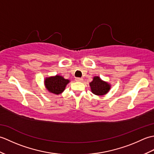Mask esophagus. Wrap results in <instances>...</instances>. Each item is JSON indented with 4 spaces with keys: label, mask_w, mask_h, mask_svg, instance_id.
Returning a JSON list of instances; mask_svg holds the SVG:
<instances>
[{
    "label": "esophagus",
    "mask_w": 154,
    "mask_h": 154,
    "mask_svg": "<svg viewBox=\"0 0 154 154\" xmlns=\"http://www.w3.org/2000/svg\"><path fill=\"white\" fill-rule=\"evenodd\" d=\"M75 81H77V82H81V81H83V79H82V78L77 77V78H75Z\"/></svg>",
    "instance_id": "34e87169"
}]
</instances>
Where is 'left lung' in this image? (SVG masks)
<instances>
[{
    "mask_svg": "<svg viewBox=\"0 0 154 154\" xmlns=\"http://www.w3.org/2000/svg\"><path fill=\"white\" fill-rule=\"evenodd\" d=\"M89 85L91 92L97 96L105 95L109 92L111 88V85L109 83L101 79L99 76H94Z\"/></svg>",
    "mask_w": 154,
    "mask_h": 154,
    "instance_id": "obj_1",
    "label": "left lung"
}]
</instances>
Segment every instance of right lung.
<instances>
[{"mask_svg": "<svg viewBox=\"0 0 154 154\" xmlns=\"http://www.w3.org/2000/svg\"><path fill=\"white\" fill-rule=\"evenodd\" d=\"M69 82L70 80L65 79L63 76L56 75L55 76L45 77L44 85L49 92L58 95L63 92L67 85Z\"/></svg>", "mask_w": 154, "mask_h": 154, "instance_id": "obj_1", "label": "right lung"}]
</instances>
